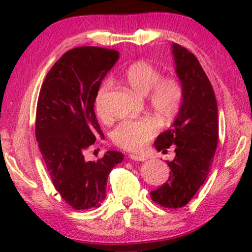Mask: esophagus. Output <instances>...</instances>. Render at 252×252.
I'll use <instances>...</instances> for the list:
<instances>
[{
	"mask_svg": "<svg viewBox=\"0 0 252 252\" xmlns=\"http://www.w3.org/2000/svg\"><path fill=\"white\" fill-rule=\"evenodd\" d=\"M129 158L134 161H146V156L138 155V154H130Z\"/></svg>",
	"mask_w": 252,
	"mask_h": 252,
	"instance_id": "1",
	"label": "esophagus"
}]
</instances>
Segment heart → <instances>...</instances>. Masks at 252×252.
<instances>
[{
	"instance_id": "1",
	"label": "heart",
	"mask_w": 252,
	"mask_h": 252,
	"mask_svg": "<svg viewBox=\"0 0 252 252\" xmlns=\"http://www.w3.org/2000/svg\"><path fill=\"white\" fill-rule=\"evenodd\" d=\"M154 66L146 62H136L126 67L123 73L124 82L129 88L140 94H148L149 104L161 120L173 118L180 108L182 90L174 78H163ZM110 88L109 82H104L98 89L94 109L98 116L104 117V98ZM158 132V123L153 118L123 121L111 132L115 144L126 150H140L152 140Z\"/></svg>"
}]
</instances>
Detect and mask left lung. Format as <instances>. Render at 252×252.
<instances>
[{"label":"left lung","instance_id":"left-lung-1","mask_svg":"<svg viewBox=\"0 0 252 252\" xmlns=\"http://www.w3.org/2000/svg\"><path fill=\"white\" fill-rule=\"evenodd\" d=\"M182 97L170 128L156 137L158 152L175 146L167 162L168 181L150 193L161 206L179 209L198 192L209 175L218 143V106L212 85L198 59L178 43L170 45Z\"/></svg>","mask_w":252,"mask_h":252}]
</instances>
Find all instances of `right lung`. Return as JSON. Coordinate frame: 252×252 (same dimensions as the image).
<instances>
[{"label": "right lung", "mask_w": 252, "mask_h": 252, "mask_svg": "<svg viewBox=\"0 0 252 252\" xmlns=\"http://www.w3.org/2000/svg\"><path fill=\"white\" fill-rule=\"evenodd\" d=\"M120 53L100 47L66 52L46 76L36 108L35 136L60 196L74 210L98 207L105 199L108 176L123 161L120 152L108 150L97 161L84 152L103 137L94 105L104 77Z\"/></svg>", "instance_id": "1"}]
</instances>
